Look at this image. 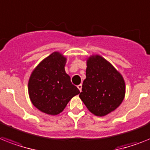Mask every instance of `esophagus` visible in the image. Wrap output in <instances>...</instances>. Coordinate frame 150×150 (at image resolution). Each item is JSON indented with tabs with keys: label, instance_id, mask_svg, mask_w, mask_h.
Segmentation results:
<instances>
[{
	"label": "esophagus",
	"instance_id": "obj_1",
	"mask_svg": "<svg viewBox=\"0 0 150 150\" xmlns=\"http://www.w3.org/2000/svg\"><path fill=\"white\" fill-rule=\"evenodd\" d=\"M77 87H78V88L79 89V91H80V92H81V88H82V86H81V84H80V85H79Z\"/></svg>",
	"mask_w": 150,
	"mask_h": 150
}]
</instances>
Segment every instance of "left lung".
Here are the masks:
<instances>
[{
  "mask_svg": "<svg viewBox=\"0 0 150 150\" xmlns=\"http://www.w3.org/2000/svg\"><path fill=\"white\" fill-rule=\"evenodd\" d=\"M86 64V79L79 97L92 114L105 116L122 103L126 94L125 81L112 64L101 55H91Z\"/></svg>",
  "mask_w": 150,
  "mask_h": 150,
  "instance_id": "1",
  "label": "left lung"
}]
</instances>
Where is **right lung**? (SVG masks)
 <instances>
[{
	"label": "right lung",
	"instance_id": "add662e5",
	"mask_svg": "<svg viewBox=\"0 0 150 150\" xmlns=\"http://www.w3.org/2000/svg\"><path fill=\"white\" fill-rule=\"evenodd\" d=\"M67 58L54 52L38 64L28 81V94L32 104L42 112L61 113L75 96L80 93L64 70Z\"/></svg>",
	"mask_w": 150,
	"mask_h": 150
}]
</instances>
